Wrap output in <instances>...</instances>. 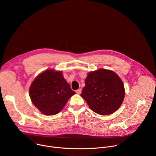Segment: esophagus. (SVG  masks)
Segmentation results:
<instances>
[{"label": "esophagus", "mask_w": 156, "mask_h": 156, "mask_svg": "<svg viewBox=\"0 0 156 156\" xmlns=\"http://www.w3.org/2000/svg\"><path fill=\"white\" fill-rule=\"evenodd\" d=\"M76 94H80L81 93V89H78V90H77L76 91Z\"/></svg>", "instance_id": "34e87169"}]
</instances>
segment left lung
<instances>
[{
    "label": "left lung",
    "instance_id": "1",
    "mask_svg": "<svg viewBox=\"0 0 156 156\" xmlns=\"http://www.w3.org/2000/svg\"><path fill=\"white\" fill-rule=\"evenodd\" d=\"M125 94L121 78L112 70L101 69L87 73L81 96L93 112L105 115L119 108Z\"/></svg>",
    "mask_w": 156,
    "mask_h": 156
}]
</instances>
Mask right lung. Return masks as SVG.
I'll use <instances>...</instances> for the list:
<instances>
[{"instance_id": "add662e5", "label": "right lung", "mask_w": 156, "mask_h": 156, "mask_svg": "<svg viewBox=\"0 0 156 156\" xmlns=\"http://www.w3.org/2000/svg\"><path fill=\"white\" fill-rule=\"evenodd\" d=\"M75 94L62 72L53 69L46 70L37 76L29 90L32 103L46 115L59 113Z\"/></svg>"}]
</instances>
